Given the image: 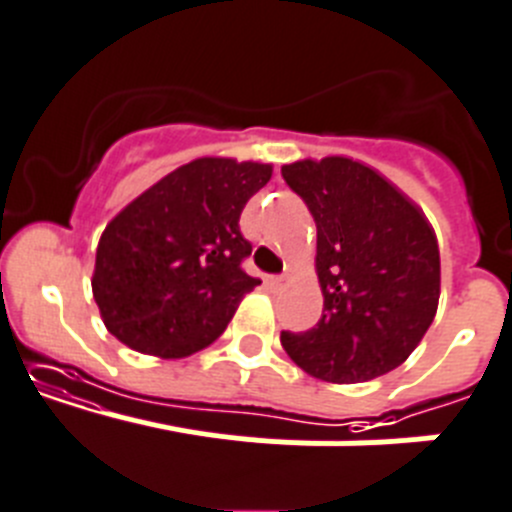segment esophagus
<instances>
[{
    "label": "esophagus",
    "instance_id": "1",
    "mask_svg": "<svg viewBox=\"0 0 512 512\" xmlns=\"http://www.w3.org/2000/svg\"><path fill=\"white\" fill-rule=\"evenodd\" d=\"M266 284L274 286V289H284V286L289 284V279H286V276H269V279H266Z\"/></svg>",
    "mask_w": 512,
    "mask_h": 512
}]
</instances>
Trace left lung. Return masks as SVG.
<instances>
[{
    "label": "left lung",
    "instance_id": "8db88e82",
    "mask_svg": "<svg viewBox=\"0 0 512 512\" xmlns=\"http://www.w3.org/2000/svg\"><path fill=\"white\" fill-rule=\"evenodd\" d=\"M316 221L324 311L281 347L311 377L367 382L405 362L440 299V251L420 208L377 170L349 158L281 168Z\"/></svg>",
    "mask_w": 512,
    "mask_h": 512
}]
</instances>
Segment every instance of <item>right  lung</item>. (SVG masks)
I'll return each mask as SVG.
<instances>
[{
	"label": "right lung",
	"instance_id": "obj_1",
	"mask_svg": "<svg viewBox=\"0 0 512 512\" xmlns=\"http://www.w3.org/2000/svg\"><path fill=\"white\" fill-rule=\"evenodd\" d=\"M271 165L198 158L158 180L107 223L92 296L130 349L180 359L216 342L243 296L251 243L238 218Z\"/></svg>",
	"mask_w": 512,
	"mask_h": 512
}]
</instances>
